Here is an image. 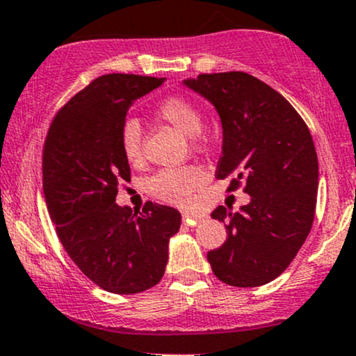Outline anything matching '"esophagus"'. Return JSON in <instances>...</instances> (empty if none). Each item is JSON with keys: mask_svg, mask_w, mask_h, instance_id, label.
Here are the masks:
<instances>
[{"mask_svg": "<svg viewBox=\"0 0 356 356\" xmlns=\"http://www.w3.org/2000/svg\"><path fill=\"white\" fill-rule=\"evenodd\" d=\"M204 218H207V215H203V213H196V211L183 213V221L188 225H196V223H200V221H203Z\"/></svg>", "mask_w": 356, "mask_h": 356, "instance_id": "obj_1", "label": "esophagus"}]
</instances>
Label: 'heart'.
I'll return each instance as SVG.
<instances>
[{
    "mask_svg": "<svg viewBox=\"0 0 356 356\" xmlns=\"http://www.w3.org/2000/svg\"><path fill=\"white\" fill-rule=\"evenodd\" d=\"M158 116L181 131L183 135L190 136L193 148H204L202 136L203 115L196 104L188 102L186 98L171 96L160 104ZM120 143L128 163L140 165L143 161V131L136 120H128L123 124ZM204 181H207V175L196 166L165 168L152 177L148 181V190L161 202L183 207L191 202L193 195L204 185Z\"/></svg>",
    "mask_w": 356,
    "mask_h": 356,
    "instance_id": "1",
    "label": "heart"
}]
</instances>
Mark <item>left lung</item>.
<instances>
[{
	"label": "left lung",
	"instance_id": "left-lung-1",
	"mask_svg": "<svg viewBox=\"0 0 356 356\" xmlns=\"http://www.w3.org/2000/svg\"><path fill=\"white\" fill-rule=\"evenodd\" d=\"M183 85L208 99L221 121L216 178L245 183L250 203L218 207L227 241L208 252L213 273L232 286L270 283L288 268L310 233L318 193V158L302 116L278 91L243 71L200 74Z\"/></svg>",
	"mask_w": 356,
	"mask_h": 356
}]
</instances>
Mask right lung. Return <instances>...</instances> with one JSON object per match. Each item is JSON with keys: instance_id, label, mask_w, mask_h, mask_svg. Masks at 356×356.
Returning <instances> with one entry per match:
<instances>
[{"instance_id": "right-lung-1", "label": "right lung", "mask_w": 356, "mask_h": 356, "mask_svg": "<svg viewBox=\"0 0 356 356\" xmlns=\"http://www.w3.org/2000/svg\"><path fill=\"white\" fill-rule=\"evenodd\" d=\"M166 78L104 74L54 116L43 149V193L66 253L91 282L133 295L160 282L181 215L148 202L143 211L116 203L129 165L121 149L127 113Z\"/></svg>"}]
</instances>
